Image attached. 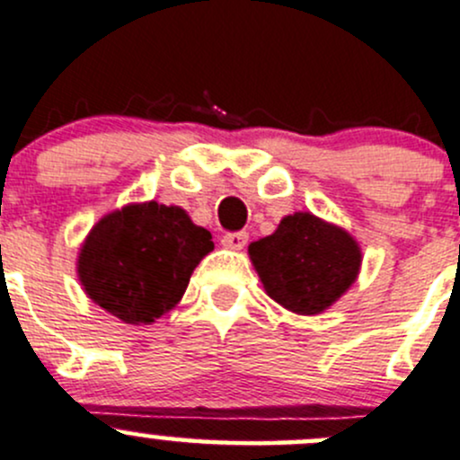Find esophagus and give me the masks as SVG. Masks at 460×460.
Returning <instances> with one entry per match:
<instances>
[{"mask_svg":"<svg viewBox=\"0 0 460 460\" xmlns=\"http://www.w3.org/2000/svg\"><path fill=\"white\" fill-rule=\"evenodd\" d=\"M245 243H248V232H230V234L221 236V245L228 250H243Z\"/></svg>","mask_w":460,"mask_h":460,"instance_id":"obj_1","label":"esophagus"}]
</instances>
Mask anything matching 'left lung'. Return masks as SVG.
Instances as JSON below:
<instances>
[{"instance_id":"obj_1","label":"left lung","mask_w":460,"mask_h":460,"mask_svg":"<svg viewBox=\"0 0 460 460\" xmlns=\"http://www.w3.org/2000/svg\"><path fill=\"white\" fill-rule=\"evenodd\" d=\"M248 254L265 294L298 315L338 303L362 268V248L350 232L311 212L283 217L270 236L252 241Z\"/></svg>"}]
</instances>
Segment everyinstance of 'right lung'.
I'll list each match as a JSON object with an SVG mask.
<instances>
[{
    "instance_id": "obj_1",
    "label": "right lung",
    "mask_w": 460,
    "mask_h": 460,
    "mask_svg": "<svg viewBox=\"0 0 460 460\" xmlns=\"http://www.w3.org/2000/svg\"><path fill=\"white\" fill-rule=\"evenodd\" d=\"M212 248L210 232L192 224L184 208L140 201L93 224L78 250L76 274L92 303L137 327L180 303Z\"/></svg>"
}]
</instances>
